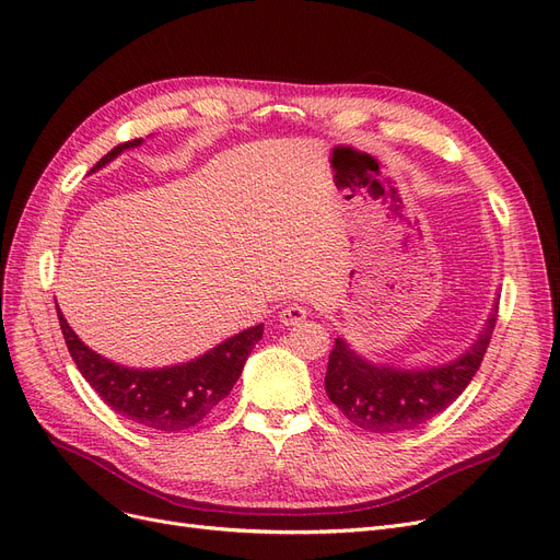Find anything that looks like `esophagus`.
Listing matches in <instances>:
<instances>
[{
	"label": "esophagus",
	"instance_id": "esophagus-1",
	"mask_svg": "<svg viewBox=\"0 0 560 560\" xmlns=\"http://www.w3.org/2000/svg\"><path fill=\"white\" fill-rule=\"evenodd\" d=\"M305 317H307V310L303 305H289L278 315L282 326H296V324L305 322Z\"/></svg>",
	"mask_w": 560,
	"mask_h": 560
}]
</instances>
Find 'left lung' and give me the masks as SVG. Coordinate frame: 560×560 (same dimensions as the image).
<instances>
[{"instance_id": "left-lung-1", "label": "left lung", "mask_w": 560, "mask_h": 560, "mask_svg": "<svg viewBox=\"0 0 560 560\" xmlns=\"http://www.w3.org/2000/svg\"><path fill=\"white\" fill-rule=\"evenodd\" d=\"M497 312L499 299L476 342L455 361L432 368L378 365L355 353L345 338H335L324 382L328 399L365 432L395 434L418 428L448 409L471 384L494 332Z\"/></svg>"}]
</instances>
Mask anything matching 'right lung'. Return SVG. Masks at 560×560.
Returning a JSON list of instances; mask_svg holds the SVG:
<instances>
[{
  "mask_svg": "<svg viewBox=\"0 0 560 560\" xmlns=\"http://www.w3.org/2000/svg\"><path fill=\"white\" fill-rule=\"evenodd\" d=\"M142 142L144 140L140 138L115 147L103 155L92 172L115 161L121 151L140 147ZM57 315L66 347L89 386L98 393L107 407H112V411L155 432H182L205 420L218 401L232 393L245 361L264 332V324H257L232 335L188 363L136 370L89 349L63 319L59 307Z\"/></svg>",
  "mask_w": 560,
  "mask_h": 560,
  "instance_id": "add662e5",
  "label": "right lung"
}]
</instances>
